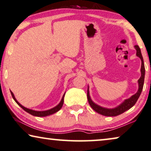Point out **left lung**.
Listing matches in <instances>:
<instances>
[{"label": "left lung", "instance_id": "1", "mask_svg": "<svg viewBox=\"0 0 151 151\" xmlns=\"http://www.w3.org/2000/svg\"><path fill=\"white\" fill-rule=\"evenodd\" d=\"M135 48L136 49V55L138 57H139L140 59L142 61V65H141V76L138 80V85H139V88L137 90V93H135L134 95H133L132 96L129 98L128 99H126L123 102L122 104H120V105L118 106L117 107L114 108V109H107V108L102 107L101 106L95 104L94 102L92 101L91 98L90 96V93H89V88H88V94H87V96H88V100L89 102V104L91 106V107L95 111H96L97 113H99L101 115L105 116H116L120 115V114L124 113V111H127V110L130 109L135 105L136 103L137 99H139V97L141 94L142 89H143L144 86V76H145V68H144V63L143 57L141 53V50L139 46L135 45Z\"/></svg>", "mask_w": 151, "mask_h": 151}]
</instances>
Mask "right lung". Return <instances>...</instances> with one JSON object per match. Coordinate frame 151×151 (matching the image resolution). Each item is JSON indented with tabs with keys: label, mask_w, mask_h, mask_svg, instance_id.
Wrapping results in <instances>:
<instances>
[{
	"label": "right lung",
	"mask_w": 151,
	"mask_h": 151,
	"mask_svg": "<svg viewBox=\"0 0 151 151\" xmlns=\"http://www.w3.org/2000/svg\"><path fill=\"white\" fill-rule=\"evenodd\" d=\"M11 92V94H12V96L13 97V99L15 101H16V103L18 104V105L20 106L21 108H22L25 111H27V113L31 114V115H33L34 116H37V117H44V116H49V115H51V114H53L55 113H56L59 111V110H60V109L61 107H62L63 106V98H64L65 96V94H63V96L62 97V99H61V101L60 103H59L58 105H57L56 107H55L53 108H52V109H48V110H46V111H35V110H32V109H28V108H26L24 107V106H22L21 104H20L18 103V101H17V100L16 99V98H15L14 94H13V92L12 91H10Z\"/></svg>",
	"instance_id": "1"
}]
</instances>
